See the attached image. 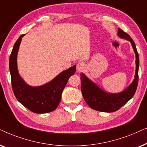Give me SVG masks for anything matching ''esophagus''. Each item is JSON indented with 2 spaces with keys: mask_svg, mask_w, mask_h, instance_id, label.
<instances>
[{
  "mask_svg": "<svg viewBox=\"0 0 147 147\" xmlns=\"http://www.w3.org/2000/svg\"><path fill=\"white\" fill-rule=\"evenodd\" d=\"M85 68V64L83 62H79L77 65V71L78 72H81L83 71Z\"/></svg>",
  "mask_w": 147,
  "mask_h": 147,
  "instance_id": "obj_1",
  "label": "esophagus"
}]
</instances>
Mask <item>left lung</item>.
Here are the masks:
<instances>
[{"instance_id":"left-lung-1","label":"left lung","mask_w":147,"mask_h":147,"mask_svg":"<svg viewBox=\"0 0 147 147\" xmlns=\"http://www.w3.org/2000/svg\"><path fill=\"white\" fill-rule=\"evenodd\" d=\"M118 36L131 43L136 56V71L132 83L120 93H112L103 91L97 84L90 80L85 74L81 73V91L83 98L91 108L103 112H113L118 110L134 96L138 81L139 57L134 41L128 34L118 28Z\"/></svg>"}]
</instances>
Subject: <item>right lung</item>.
Instances as JSON below:
<instances>
[{
    "label": "right lung",
    "instance_id": "right-lung-1",
    "mask_svg": "<svg viewBox=\"0 0 147 147\" xmlns=\"http://www.w3.org/2000/svg\"><path fill=\"white\" fill-rule=\"evenodd\" d=\"M25 35H21L15 42L9 58V70L13 93L17 100L33 112H51L59 104L62 91L68 79L75 73L76 65L61 72L52 81L44 85L37 87L29 85L19 75L17 68V54L22 38Z\"/></svg>",
    "mask_w": 147,
    "mask_h": 147
}]
</instances>
